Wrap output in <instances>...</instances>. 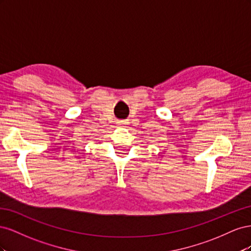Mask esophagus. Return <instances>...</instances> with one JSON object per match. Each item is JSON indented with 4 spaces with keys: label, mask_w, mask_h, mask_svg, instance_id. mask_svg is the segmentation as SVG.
Returning a JSON list of instances; mask_svg holds the SVG:
<instances>
[{
    "label": "esophagus",
    "mask_w": 251,
    "mask_h": 251,
    "mask_svg": "<svg viewBox=\"0 0 251 251\" xmlns=\"http://www.w3.org/2000/svg\"><path fill=\"white\" fill-rule=\"evenodd\" d=\"M118 126H121V127H124V126H126V121H118Z\"/></svg>",
    "instance_id": "obj_1"
}]
</instances>
